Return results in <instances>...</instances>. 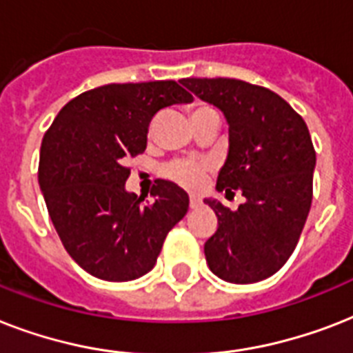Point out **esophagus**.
Listing matches in <instances>:
<instances>
[{
    "mask_svg": "<svg viewBox=\"0 0 353 353\" xmlns=\"http://www.w3.org/2000/svg\"><path fill=\"white\" fill-rule=\"evenodd\" d=\"M199 205H201V201H199V198H196V196H192V198H190V209H198Z\"/></svg>",
    "mask_w": 353,
    "mask_h": 353,
    "instance_id": "34e87169",
    "label": "esophagus"
}]
</instances>
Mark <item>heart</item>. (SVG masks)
Segmentation results:
<instances>
[{"label": "heart", "mask_w": 353, "mask_h": 353, "mask_svg": "<svg viewBox=\"0 0 353 353\" xmlns=\"http://www.w3.org/2000/svg\"><path fill=\"white\" fill-rule=\"evenodd\" d=\"M201 112H212V110L207 106H198L192 112V115ZM150 132H154V126L150 128ZM207 170H209V166L205 165V163L181 159L174 161L170 165H166L163 174H165L168 179H172V181H176L177 185L188 188V190H198V188L203 187L205 177H207Z\"/></svg>", "instance_id": "b5f03b06"}]
</instances>
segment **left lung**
I'll return each instance as SVG.
<instances>
[{
    "mask_svg": "<svg viewBox=\"0 0 353 353\" xmlns=\"http://www.w3.org/2000/svg\"><path fill=\"white\" fill-rule=\"evenodd\" d=\"M181 84L223 113L229 154L216 190L245 198L236 210L205 203L218 229L205 241L210 271L231 284H252L279 271L312 207L315 150L304 119L262 85L236 79H183Z\"/></svg>",
    "mask_w": 353,
    "mask_h": 353,
    "instance_id": "obj_1",
    "label": "left lung"
}]
</instances>
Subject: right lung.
Instances as JSON below:
<instances>
[{
  "label": "right lung",
  "instance_id": "right-lung-1",
  "mask_svg": "<svg viewBox=\"0 0 353 353\" xmlns=\"http://www.w3.org/2000/svg\"><path fill=\"white\" fill-rule=\"evenodd\" d=\"M192 101L174 80L108 84L69 101L41 141L38 183L65 251L108 282L154 268L166 234L188 210V194L157 179L144 201L126 190V161L146 150L150 121Z\"/></svg>",
  "mask_w": 353,
  "mask_h": 353
}]
</instances>
